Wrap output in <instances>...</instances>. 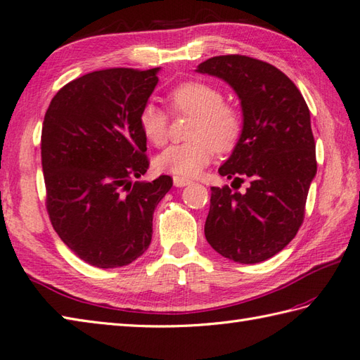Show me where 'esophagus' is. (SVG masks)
<instances>
[{
    "instance_id": "1",
    "label": "esophagus",
    "mask_w": 360,
    "mask_h": 360,
    "mask_svg": "<svg viewBox=\"0 0 360 360\" xmlns=\"http://www.w3.org/2000/svg\"><path fill=\"white\" fill-rule=\"evenodd\" d=\"M173 184H174V187H186L188 184H192V181L186 179V178H181V176H174Z\"/></svg>"
}]
</instances>
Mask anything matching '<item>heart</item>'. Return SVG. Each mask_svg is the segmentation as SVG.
Listing matches in <instances>:
<instances>
[{"label": "heart", "mask_w": 360, "mask_h": 360, "mask_svg": "<svg viewBox=\"0 0 360 360\" xmlns=\"http://www.w3.org/2000/svg\"><path fill=\"white\" fill-rule=\"evenodd\" d=\"M173 110L195 115L190 142L172 145L154 160L159 172L193 178L200 174L218 153L234 150L242 136V117L232 105L223 103V91L209 82H182L170 94ZM140 129L154 146L168 139V117L156 104L148 103L140 110Z\"/></svg>", "instance_id": "b5f03b06"}]
</instances>
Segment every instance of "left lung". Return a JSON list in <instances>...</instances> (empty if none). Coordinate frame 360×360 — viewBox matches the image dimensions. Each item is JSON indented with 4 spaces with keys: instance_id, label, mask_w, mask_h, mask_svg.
<instances>
[{
    "instance_id": "8db88e82",
    "label": "left lung",
    "mask_w": 360,
    "mask_h": 360,
    "mask_svg": "<svg viewBox=\"0 0 360 360\" xmlns=\"http://www.w3.org/2000/svg\"><path fill=\"white\" fill-rule=\"evenodd\" d=\"M196 72L220 77L240 100L242 136L218 173L246 192L212 187L204 224L209 245L238 264H259L292 242L316 174L311 112L297 86L270 63L215 56Z\"/></svg>"
}]
</instances>
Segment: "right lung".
I'll return each mask as SVG.
<instances>
[{"label":"right lung","mask_w":360,"mask_h":360,"mask_svg":"<svg viewBox=\"0 0 360 360\" xmlns=\"http://www.w3.org/2000/svg\"><path fill=\"white\" fill-rule=\"evenodd\" d=\"M159 70L87 73L63 86L45 114L41 168L49 220L62 242L98 269L143 255L154 209L173 186L167 174L139 181L150 167L139 117Z\"/></svg>","instance_id":"right-lung-1"}]
</instances>
